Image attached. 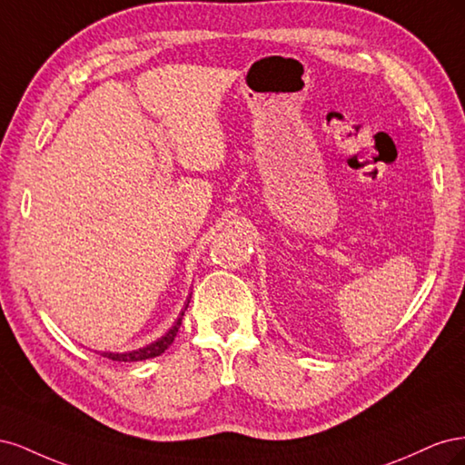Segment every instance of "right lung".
<instances>
[{"mask_svg":"<svg viewBox=\"0 0 465 465\" xmlns=\"http://www.w3.org/2000/svg\"><path fill=\"white\" fill-rule=\"evenodd\" d=\"M190 302V299H188ZM188 302L184 306V311L188 308ZM184 311H182L180 318L174 322V326L168 330L163 337H159L157 341H153L142 349H135V351H128V353H103V357L106 359H112V361H122V362H135V361H145V359H153V357H159L161 353H164V351L171 347V343L174 341V337L180 330V323H182V316H184Z\"/></svg>","mask_w":465,"mask_h":465,"instance_id":"right-lung-1","label":"right lung"}]
</instances>
